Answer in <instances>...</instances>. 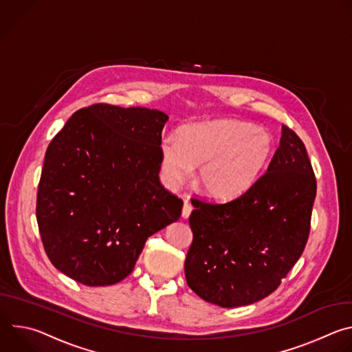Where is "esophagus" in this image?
<instances>
[{
	"label": "esophagus",
	"instance_id": "obj_1",
	"mask_svg": "<svg viewBox=\"0 0 352 352\" xmlns=\"http://www.w3.org/2000/svg\"><path fill=\"white\" fill-rule=\"evenodd\" d=\"M190 213H192V205H190V204L188 202V200L185 199V202H184V208H182V217H184V219H188Z\"/></svg>",
	"mask_w": 352,
	"mask_h": 352
}]
</instances>
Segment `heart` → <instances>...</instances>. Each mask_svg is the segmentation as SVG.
<instances>
[{
	"label": "heart",
	"mask_w": 352,
	"mask_h": 352,
	"mask_svg": "<svg viewBox=\"0 0 352 352\" xmlns=\"http://www.w3.org/2000/svg\"><path fill=\"white\" fill-rule=\"evenodd\" d=\"M273 152V140L255 125L219 120L188 124L179 138L168 135L160 146V171L170 188L190 178L216 200H231L255 184Z\"/></svg>",
	"instance_id": "obj_1"
}]
</instances>
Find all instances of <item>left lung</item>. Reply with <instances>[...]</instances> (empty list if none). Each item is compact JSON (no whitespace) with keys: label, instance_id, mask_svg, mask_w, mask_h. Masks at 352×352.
Listing matches in <instances>:
<instances>
[{"label":"left lung","instance_id":"8db88e82","mask_svg":"<svg viewBox=\"0 0 352 352\" xmlns=\"http://www.w3.org/2000/svg\"><path fill=\"white\" fill-rule=\"evenodd\" d=\"M315 196L305 144L283 125L267 171L246 192L224 204L190 199V289L223 308L250 305L276 291L304 252Z\"/></svg>","mask_w":352,"mask_h":352}]
</instances>
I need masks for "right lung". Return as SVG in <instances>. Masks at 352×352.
Returning a JSON list of instances; mask_svg holds the SVG:
<instances>
[{
    "label": "right lung",
    "mask_w": 352,
    "mask_h": 352,
    "mask_svg": "<svg viewBox=\"0 0 352 352\" xmlns=\"http://www.w3.org/2000/svg\"><path fill=\"white\" fill-rule=\"evenodd\" d=\"M167 114L97 103L72 114L50 142L36 200L45 254L90 285L129 276L146 239L182 212L159 178Z\"/></svg>",
    "instance_id": "1"
}]
</instances>
